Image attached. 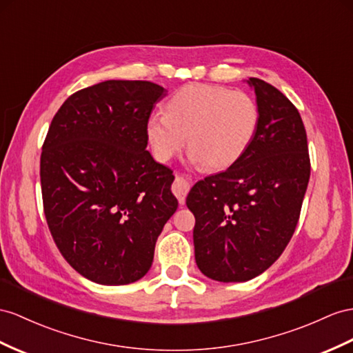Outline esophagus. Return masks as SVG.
Instances as JSON below:
<instances>
[{"instance_id": "1", "label": "esophagus", "mask_w": 353, "mask_h": 353, "mask_svg": "<svg viewBox=\"0 0 353 353\" xmlns=\"http://www.w3.org/2000/svg\"><path fill=\"white\" fill-rule=\"evenodd\" d=\"M188 192H189V183L186 182L183 177L177 176L176 180H174V183H173V194L177 196V200H179L180 204H185Z\"/></svg>"}]
</instances>
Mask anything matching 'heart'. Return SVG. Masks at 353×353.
I'll return each mask as SVG.
<instances>
[{
    "label": "heart",
    "mask_w": 353,
    "mask_h": 353,
    "mask_svg": "<svg viewBox=\"0 0 353 353\" xmlns=\"http://www.w3.org/2000/svg\"><path fill=\"white\" fill-rule=\"evenodd\" d=\"M259 125L258 104L245 90L191 83L170 98L167 113H152L146 137L153 157L167 162L183 148L189 158L212 170H223L245 155Z\"/></svg>",
    "instance_id": "heart-1"
}]
</instances>
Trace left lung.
<instances>
[{
    "mask_svg": "<svg viewBox=\"0 0 353 353\" xmlns=\"http://www.w3.org/2000/svg\"><path fill=\"white\" fill-rule=\"evenodd\" d=\"M259 108L254 141L236 164L195 183L186 205L195 216V261L218 282H246L273 265L300 219L310 179L307 134L296 107L250 77Z\"/></svg>",
    "mask_w": 353,
    "mask_h": 353,
    "instance_id": "obj_1",
    "label": "left lung"
}]
</instances>
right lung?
Instances as JSON below:
<instances>
[{"label": "right lung", "mask_w": 353, "mask_h": 353, "mask_svg": "<svg viewBox=\"0 0 353 353\" xmlns=\"http://www.w3.org/2000/svg\"><path fill=\"white\" fill-rule=\"evenodd\" d=\"M167 90L105 80L77 90L43 143V207L59 252L99 285H128L152 267L158 236L177 210L174 176L152 158L146 122Z\"/></svg>", "instance_id": "right-lung-1"}]
</instances>
